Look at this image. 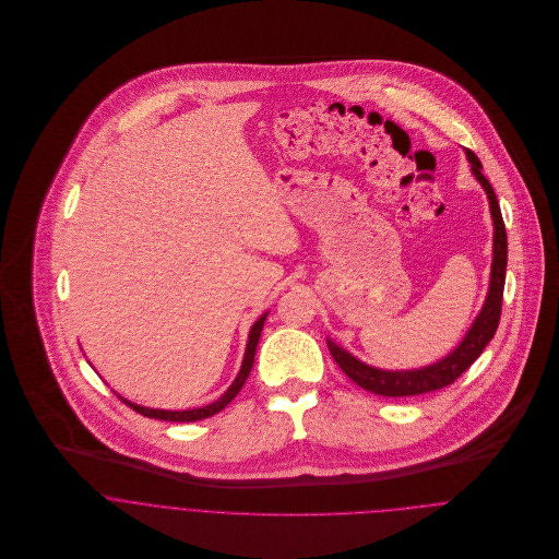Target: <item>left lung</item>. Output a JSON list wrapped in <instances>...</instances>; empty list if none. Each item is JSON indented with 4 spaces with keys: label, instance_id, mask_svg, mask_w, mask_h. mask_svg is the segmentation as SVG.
I'll list each match as a JSON object with an SVG mask.
<instances>
[{
    "label": "left lung",
    "instance_id": "8db88e82",
    "mask_svg": "<svg viewBox=\"0 0 559 559\" xmlns=\"http://www.w3.org/2000/svg\"><path fill=\"white\" fill-rule=\"evenodd\" d=\"M467 159L472 163V171L478 178L479 185L484 187L490 204V217H492V264H490V284H488V295L481 306L474 324L469 326L467 335L463 342L443 359L437 364L417 368V370H381L372 368L357 357H353L348 350L337 346L335 342L326 340L329 350L335 359V364L342 368V372L355 381L359 388L388 396V399H404V396H417V394H428L441 388L452 385L486 348V344L492 340L499 317H501V299H503V284H506V264H508V239H506V226L503 217L499 211L497 195L481 174V163L478 157L467 151Z\"/></svg>",
    "mask_w": 559,
    "mask_h": 559
}]
</instances>
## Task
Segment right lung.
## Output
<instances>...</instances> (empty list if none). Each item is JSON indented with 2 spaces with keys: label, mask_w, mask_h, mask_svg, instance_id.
Segmentation results:
<instances>
[{
  "label": "right lung",
  "mask_w": 559,
  "mask_h": 559,
  "mask_svg": "<svg viewBox=\"0 0 559 559\" xmlns=\"http://www.w3.org/2000/svg\"><path fill=\"white\" fill-rule=\"evenodd\" d=\"M266 320V312L255 320L249 329V340H247V348H245V357H242V366H240L239 374L235 379V383L228 388V392L219 400H215L213 404H206V406H200V408H187V411H163V408H148V406H140L135 402H129L122 396L118 399L122 400L124 404H129L133 411H138L140 415L144 417H153V419H163V421H198V419H204V417H211L215 413H219L226 404H230L235 396L239 394L240 388L245 385L249 372H251V366H253V357H255V346H258V340H260V333H262V324Z\"/></svg>",
  "instance_id": "obj_1"
}]
</instances>
